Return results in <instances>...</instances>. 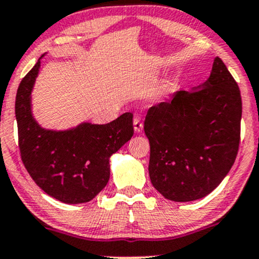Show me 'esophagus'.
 I'll list each match as a JSON object with an SVG mask.
<instances>
[{
	"instance_id": "1",
	"label": "esophagus",
	"mask_w": 259,
	"mask_h": 259,
	"mask_svg": "<svg viewBox=\"0 0 259 259\" xmlns=\"http://www.w3.org/2000/svg\"><path fill=\"white\" fill-rule=\"evenodd\" d=\"M133 127H135V131L137 133L142 132V130H143V122L141 121V118L138 117V116H136V117L133 118Z\"/></svg>"
}]
</instances>
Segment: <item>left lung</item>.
<instances>
[{
	"instance_id": "1",
	"label": "left lung",
	"mask_w": 259,
	"mask_h": 259,
	"mask_svg": "<svg viewBox=\"0 0 259 259\" xmlns=\"http://www.w3.org/2000/svg\"><path fill=\"white\" fill-rule=\"evenodd\" d=\"M242 100L220 58L193 91H177L154 105L144 121L151 144L149 177L165 199L186 202L206 196L224 180L240 146Z\"/></svg>"
}]
</instances>
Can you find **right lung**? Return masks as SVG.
Returning <instances> with one entry per match:
<instances>
[{
    "mask_svg": "<svg viewBox=\"0 0 259 259\" xmlns=\"http://www.w3.org/2000/svg\"><path fill=\"white\" fill-rule=\"evenodd\" d=\"M39 68L40 59L22 79L16 95L22 162L49 196L65 204L88 202L107 185L111 155L133 136V115L126 112L106 124L84 122L66 131L41 128L30 106Z\"/></svg>",
    "mask_w": 259,
    "mask_h": 259,
    "instance_id": "right-lung-1",
    "label": "right lung"
}]
</instances>
